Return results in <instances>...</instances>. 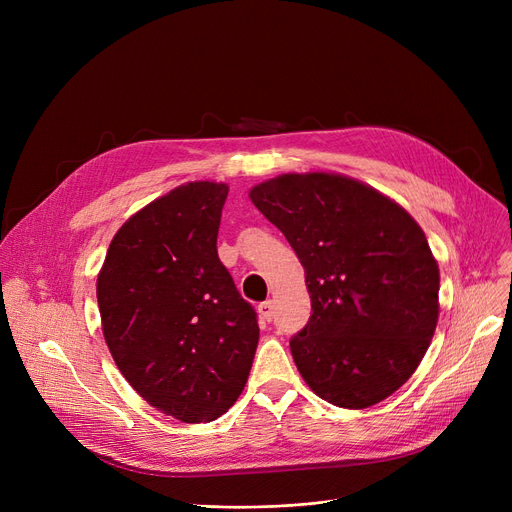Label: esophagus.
<instances>
[{"mask_svg":"<svg viewBox=\"0 0 512 512\" xmlns=\"http://www.w3.org/2000/svg\"><path fill=\"white\" fill-rule=\"evenodd\" d=\"M259 315H261L263 321H272V317H274V303L272 301H263L259 305Z\"/></svg>","mask_w":512,"mask_h":512,"instance_id":"obj_1","label":"esophagus"}]
</instances>
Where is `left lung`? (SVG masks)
<instances>
[{"instance_id":"1","label":"left lung","mask_w":512,"mask_h":512,"mask_svg":"<svg viewBox=\"0 0 512 512\" xmlns=\"http://www.w3.org/2000/svg\"><path fill=\"white\" fill-rule=\"evenodd\" d=\"M290 242L311 297L290 353L342 409L378 405L419 367L438 324V261L398 203L342 174H282L251 188Z\"/></svg>"}]
</instances>
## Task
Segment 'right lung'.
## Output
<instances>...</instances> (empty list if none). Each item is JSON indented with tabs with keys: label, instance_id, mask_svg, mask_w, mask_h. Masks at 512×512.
I'll list each match as a JSON object with an SVG mask.
<instances>
[{
	"label": "right lung",
	"instance_id": "obj_1",
	"mask_svg": "<svg viewBox=\"0 0 512 512\" xmlns=\"http://www.w3.org/2000/svg\"><path fill=\"white\" fill-rule=\"evenodd\" d=\"M224 182H186L124 222L97 276L107 348L151 407L184 423L224 415L247 384L257 313L218 257Z\"/></svg>",
	"mask_w": 512,
	"mask_h": 512
}]
</instances>
